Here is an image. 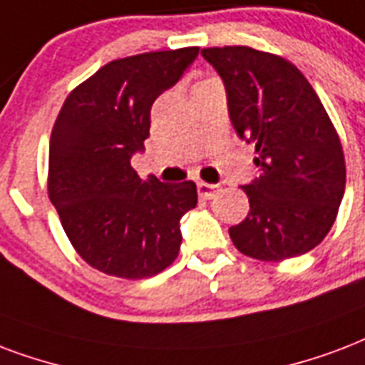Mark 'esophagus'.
<instances>
[{
	"label": "esophagus",
	"mask_w": 365,
	"mask_h": 365,
	"mask_svg": "<svg viewBox=\"0 0 365 365\" xmlns=\"http://www.w3.org/2000/svg\"><path fill=\"white\" fill-rule=\"evenodd\" d=\"M197 191L201 195L202 199H212L214 195L218 193V185H212V183H197Z\"/></svg>",
	"instance_id": "34e87169"
}]
</instances>
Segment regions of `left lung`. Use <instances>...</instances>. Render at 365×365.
Instances as JSON below:
<instances>
[{
  "label": "left lung",
  "mask_w": 365,
  "mask_h": 365,
  "mask_svg": "<svg viewBox=\"0 0 365 365\" xmlns=\"http://www.w3.org/2000/svg\"><path fill=\"white\" fill-rule=\"evenodd\" d=\"M201 55L224 80L235 132L255 145L260 176L243 191L247 218L230 237L247 257L279 262L318 247L343 201L346 168L339 133L304 74L247 46Z\"/></svg>",
  "instance_id": "left-lung-1"
}]
</instances>
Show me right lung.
Returning a JSON list of instances; mask_svg holds the SVG:
<instances>
[{
  "mask_svg": "<svg viewBox=\"0 0 365 365\" xmlns=\"http://www.w3.org/2000/svg\"><path fill=\"white\" fill-rule=\"evenodd\" d=\"M197 55L182 47L110 61L68 93L53 124L47 193L74 250L103 274L145 279L180 252L197 185L141 180L130 158L149 138L155 99Z\"/></svg>",
  "mask_w": 365,
  "mask_h": 365,
  "instance_id": "add662e5",
  "label": "right lung"
}]
</instances>
